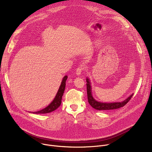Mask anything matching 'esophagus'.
<instances>
[{
  "mask_svg": "<svg viewBox=\"0 0 152 152\" xmlns=\"http://www.w3.org/2000/svg\"><path fill=\"white\" fill-rule=\"evenodd\" d=\"M83 70V67H79L76 70V74L77 75H80Z\"/></svg>",
  "mask_w": 152,
  "mask_h": 152,
  "instance_id": "esophagus-1",
  "label": "esophagus"
}]
</instances>
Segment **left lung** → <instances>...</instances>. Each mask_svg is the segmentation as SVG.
I'll return each instance as SVG.
<instances>
[{
  "mask_svg": "<svg viewBox=\"0 0 152 152\" xmlns=\"http://www.w3.org/2000/svg\"><path fill=\"white\" fill-rule=\"evenodd\" d=\"M86 91H87V96H88V101L90 104L94 109L97 110H115L120 108L121 107L124 106L127 103L131 100L134 94H132L129 97H127L126 100L121 102H114V103H103L100 102L96 100L92 96L91 93V86L90 79L86 78Z\"/></svg>",
  "mask_w": 152,
  "mask_h": 152,
  "instance_id": "obj_1",
  "label": "left lung"
}]
</instances>
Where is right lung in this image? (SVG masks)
Instances as JSON below:
<instances>
[{
  "label": "right lung",
  "mask_w": 152,
  "mask_h": 152,
  "mask_svg": "<svg viewBox=\"0 0 152 152\" xmlns=\"http://www.w3.org/2000/svg\"><path fill=\"white\" fill-rule=\"evenodd\" d=\"M67 76H65L62 80L61 82V85L59 88V90L58 91V93L53 99V100L46 107L44 108L40 111H37V112H34L32 113L34 114H47L51 113L55 110H56L57 108L61 105V100H62V97L65 90V88H66V80L67 79Z\"/></svg>",
  "instance_id": "right-lung-1"
}]
</instances>
